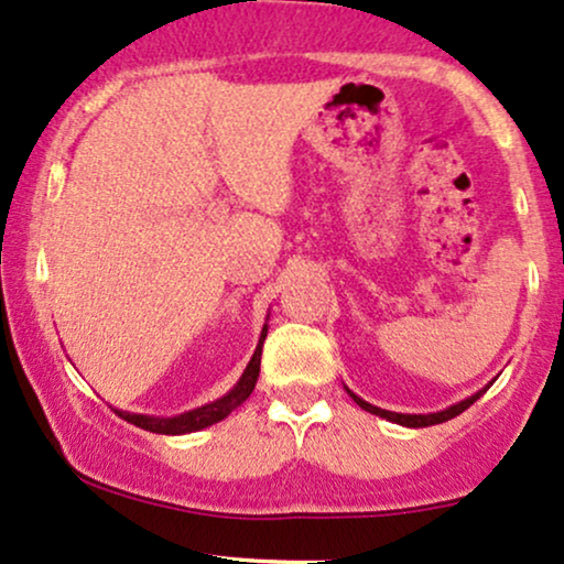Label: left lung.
<instances>
[{
    "mask_svg": "<svg viewBox=\"0 0 564 564\" xmlns=\"http://www.w3.org/2000/svg\"><path fill=\"white\" fill-rule=\"evenodd\" d=\"M491 384H495V379H491L484 389H478L476 394H470V398L455 402V405H449V408H444V410H436V413H394V410H384V408L371 405V402H366L364 398H358L356 392H350V389H347V387L345 389H347V394H350V398L356 400V405L368 410V413L379 415V419H387V421H392V423H400V426H408V429H423V426H434V423H444V421L455 419V415H460L463 410H468L470 405H474V402L481 398V394Z\"/></svg>",
    "mask_w": 564,
    "mask_h": 564,
    "instance_id": "8db88e82",
    "label": "left lung"
}]
</instances>
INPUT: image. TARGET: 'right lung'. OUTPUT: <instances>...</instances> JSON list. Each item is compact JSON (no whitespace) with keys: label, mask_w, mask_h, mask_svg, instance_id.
I'll use <instances>...</instances> for the list:
<instances>
[{"label":"right lung","mask_w":564,"mask_h":564,"mask_svg":"<svg viewBox=\"0 0 564 564\" xmlns=\"http://www.w3.org/2000/svg\"><path fill=\"white\" fill-rule=\"evenodd\" d=\"M267 332H269V326L263 324L259 345H256V350H253V358L248 360L246 371H242V377L238 379V384L229 389L227 394H221L219 400L206 402V405L187 410V413L172 415V419H159V415H143V413H128V410H117V408H115V413L120 415V419L128 421V423H133V426H138V429L154 431V434H172V436L193 434V431H200V429L212 426V423L225 421L227 415L232 413V410H238L242 402L250 398V392H253L256 381H259L261 347H263V339H267Z\"/></svg>","instance_id":"add662e5"}]
</instances>
